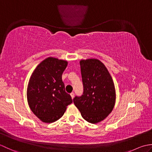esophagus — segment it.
Here are the masks:
<instances>
[{"label": "esophagus", "instance_id": "1", "mask_svg": "<svg viewBox=\"0 0 152 152\" xmlns=\"http://www.w3.org/2000/svg\"><path fill=\"white\" fill-rule=\"evenodd\" d=\"M70 96H71V97H72V99H73L74 97V93L73 92L71 93H70Z\"/></svg>", "mask_w": 152, "mask_h": 152}]
</instances>
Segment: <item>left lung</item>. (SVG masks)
Here are the masks:
<instances>
[{
  "label": "left lung",
  "instance_id": "8db88e82",
  "mask_svg": "<svg viewBox=\"0 0 152 152\" xmlns=\"http://www.w3.org/2000/svg\"><path fill=\"white\" fill-rule=\"evenodd\" d=\"M80 64L83 91L81 96H76L73 101L85 120L97 124L107 117L114 108V82L104 64L99 60H82Z\"/></svg>",
  "mask_w": 152,
  "mask_h": 152
}]
</instances>
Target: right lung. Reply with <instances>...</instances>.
Returning <instances> with one entry per match:
<instances>
[{
	"label": "right lung",
	"instance_id": "add662e5",
	"mask_svg": "<svg viewBox=\"0 0 152 152\" xmlns=\"http://www.w3.org/2000/svg\"><path fill=\"white\" fill-rule=\"evenodd\" d=\"M68 63L48 57L32 74L27 88V101L34 115L45 123H52L63 115L72 102L65 91L62 74Z\"/></svg>",
	"mask_w": 152,
	"mask_h": 152
}]
</instances>
